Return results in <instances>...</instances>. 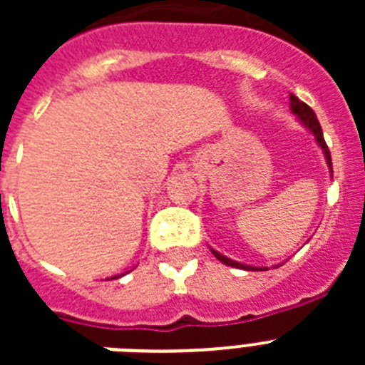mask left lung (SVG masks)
I'll list each match as a JSON object with an SVG mask.
<instances>
[{
    "label": "left lung",
    "instance_id": "1",
    "mask_svg": "<svg viewBox=\"0 0 365 365\" xmlns=\"http://www.w3.org/2000/svg\"><path fill=\"white\" fill-rule=\"evenodd\" d=\"M289 100H291V111L294 113L296 118H298L299 124L305 128V130L309 131V133L314 137L316 144L320 146V150L324 151V157H325V163H327L329 166V173H331V177H333V164H331V153H329V148L327 144H325L324 140V133H322V125L320 122H318V118H316L314 111H312L311 108H309L307 104H303L302 100L296 98L294 95L291 93V96H289ZM212 254H214L215 257H217L221 263H225V265L228 267H235V269H243V270H254V272H257V270H269V267H252V265H245V263H240V261L235 259H230V257L222 256L221 252H217V250H214V248L210 247ZM285 261H282V263H278V265H272V269H276V267H282Z\"/></svg>",
    "mask_w": 365,
    "mask_h": 365
}]
</instances>
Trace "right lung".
<instances>
[{
    "instance_id": "1",
    "label": "right lung",
    "mask_w": 365,
    "mask_h": 365,
    "mask_svg": "<svg viewBox=\"0 0 365 365\" xmlns=\"http://www.w3.org/2000/svg\"><path fill=\"white\" fill-rule=\"evenodd\" d=\"M133 270V269H131ZM131 270H124V272H120V274H115V276H109L108 279H118V278H122V276H125V274L128 272H131Z\"/></svg>"
}]
</instances>
